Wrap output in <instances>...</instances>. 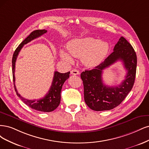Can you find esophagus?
<instances>
[{
	"label": "esophagus",
	"instance_id": "obj_1",
	"mask_svg": "<svg viewBox=\"0 0 149 149\" xmlns=\"http://www.w3.org/2000/svg\"><path fill=\"white\" fill-rule=\"evenodd\" d=\"M70 73H71V74H72V75H79V74H80L79 71L77 70V69H73V70H72L70 71Z\"/></svg>",
	"mask_w": 149,
	"mask_h": 149
}]
</instances>
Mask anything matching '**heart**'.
Wrapping results in <instances>:
<instances>
[{
    "label": "heart",
    "mask_w": 149,
    "mask_h": 149,
    "mask_svg": "<svg viewBox=\"0 0 149 149\" xmlns=\"http://www.w3.org/2000/svg\"><path fill=\"white\" fill-rule=\"evenodd\" d=\"M67 48L71 56L81 57L84 64L92 67L98 65L103 61L107 54L109 45L104 41L88 37L72 40L68 45ZM61 56L65 61H72L71 57L64 51L61 52Z\"/></svg>",
    "instance_id": "1"
}]
</instances>
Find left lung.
<instances>
[{
    "label": "left lung",
    "instance_id": "left-lung-1",
    "mask_svg": "<svg viewBox=\"0 0 149 149\" xmlns=\"http://www.w3.org/2000/svg\"><path fill=\"white\" fill-rule=\"evenodd\" d=\"M121 60L127 71L125 79L121 84L109 87L102 82L104 69ZM137 56L131 45L121 36L115 45L113 52L93 69L81 73L84 88V100L94 111H105L114 108L121 103L132 88L136 78Z\"/></svg>",
    "mask_w": 149,
    "mask_h": 149
}]
</instances>
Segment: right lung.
I'll use <instances>...</instances> for the list:
<instances>
[{
  "mask_svg": "<svg viewBox=\"0 0 149 149\" xmlns=\"http://www.w3.org/2000/svg\"><path fill=\"white\" fill-rule=\"evenodd\" d=\"M47 32L46 30H37L32 31L29 36H28L25 40H24L19 45L17 48L14 52L12 57V74L14 88L17 93L18 97L20 98L24 103H25L27 106L30 108L35 109L36 111L42 112H51L56 109L60 104L61 102V92L65 81L68 79L69 77L70 72L66 73H60L59 72L55 71L54 74L53 80L50 89L48 92L45 95V97L40 100H28L22 97V96L18 93L17 88L15 85V62L17 58V56L20 52L23 46L27 44L28 42L36 39V38L41 36L43 34Z\"/></svg>",
  "mask_w": 149,
  "mask_h": 149,
  "instance_id": "right-lung-1",
  "label": "right lung"
}]
</instances>
